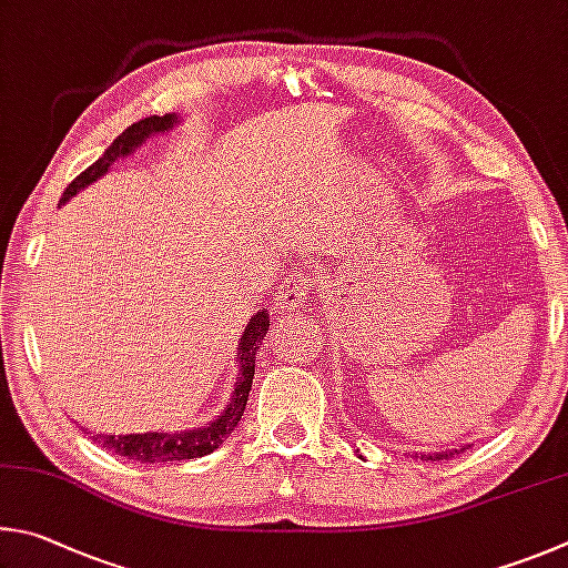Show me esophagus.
I'll list each match as a JSON object with an SVG mask.
<instances>
[{
    "mask_svg": "<svg viewBox=\"0 0 568 568\" xmlns=\"http://www.w3.org/2000/svg\"><path fill=\"white\" fill-rule=\"evenodd\" d=\"M310 286H312V278L310 276L296 274L290 284L282 286L276 304L282 306V310H304V306H306V294H310Z\"/></svg>",
    "mask_w": 568,
    "mask_h": 568,
    "instance_id": "esophagus-1",
    "label": "esophagus"
}]
</instances>
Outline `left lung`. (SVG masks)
Masks as SVG:
<instances>
[{"label":"left lung","mask_w":568,"mask_h":568,"mask_svg":"<svg viewBox=\"0 0 568 568\" xmlns=\"http://www.w3.org/2000/svg\"><path fill=\"white\" fill-rule=\"evenodd\" d=\"M466 449V446H462V449H449V452H436V454H422V462H439V459H449V456L454 454H462Z\"/></svg>","instance_id":"left-lung-1"}]
</instances>
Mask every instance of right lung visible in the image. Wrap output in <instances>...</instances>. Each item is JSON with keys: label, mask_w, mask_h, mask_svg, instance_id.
Masks as SVG:
<instances>
[{"label": "right lung", "mask_w": 568, "mask_h": 568, "mask_svg": "<svg viewBox=\"0 0 568 568\" xmlns=\"http://www.w3.org/2000/svg\"><path fill=\"white\" fill-rule=\"evenodd\" d=\"M179 122H182V116L179 114H164V116L154 114V116L139 119V122L132 126H126L124 132L104 149V154L99 156L92 166H87L84 172L64 189L59 204H67L69 199L77 196L82 189L94 184L97 179H102L116 159L132 156L136 149L146 142V139L169 132V129H174ZM266 332H268V312L258 310L244 326L242 339L236 344V369H239L236 384L222 414H219L214 422H209L206 426H194V429H182V432L94 434V442L102 444L109 452L126 456V459L142 462V464L186 462V459H196V456L212 454L226 442V436L236 429V424L242 422L248 392H252L256 352L258 346H262Z\"/></svg>", "instance_id": "add662e5"}]
</instances>
